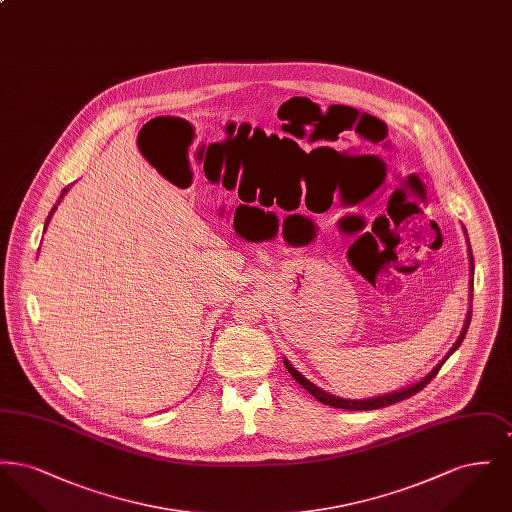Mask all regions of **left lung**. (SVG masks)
Returning <instances> with one entry per match:
<instances>
[{
	"mask_svg": "<svg viewBox=\"0 0 512 512\" xmlns=\"http://www.w3.org/2000/svg\"><path fill=\"white\" fill-rule=\"evenodd\" d=\"M468 253H470V274H474V268H472L474 267L472 251L468 249ZM470 282H474V280H470ZM470 286H474V284H470ZM470 292H472V290H470ZM470 297H472V295H470ZM470 317H472V311H468V317H466V322H464L463 332H461L459 340L455 341V345L451 347V351L447 353V357H449L455 349H459V345L463 343L464 336H466V330H468V324H470ZM447 357H445L438 366H434V370H432L428 376H424L420 382H416V384H413L411 388H405V390L401 391H393V393L382 395V397L363 399V401H351V399H340V397H336V395H330V393H326V391H322L320 388H317L315 384H311L307 378H303V376H301V374H299V372H297V370H295L288 361H284V363H286L288 372L292 374L293 380H295L301 388H305V390L309 391L313 397H317L318 401H320L322 405H330V407L345 409V411H374V409H382V407H388V405H393V403H399V401H403V399H409V397L414 395V393H418L422 388H426V386L432 382V378H436L439 368H441L443 363L447 361Z\"/></svg>",
	"mask_w": 512,
	"mask_h": 512,
	"instance_id": "obj_1",
	"label": "left lung"
}]
</instances>
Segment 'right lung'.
Instances as JSON below:
<instances>
[{
	"mask_svg": "<svg viewBox=\"0 0 512 512\" xmlns=\"http://www.w3.org/2000/svg\"><path fill=\"white\" fill-rule=\"evenodd\" d=\"M53 211H55V207H53V209H51V213H53ZM51 213H49V217H51ZM49 217H48V220H46V224H48V222H49Z\"/></svg>",
	"mask_w": 512,
	"mask_h": 512,
	"instance_id": "obj_1",
	"label": "right lung"
}]
</instances>
